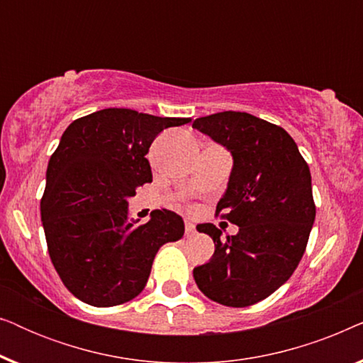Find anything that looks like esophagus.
I'll return each instance as SVG.
<instances>
[{"label": "esophagus", "instance_id": "1", "mask_svg": "<svg viewBox=\"0 0 363 363\" xmlns=\"http://www.w3.org/2000/svg\"><path fill=\"white\" fill-rule=\"evenodd\" d=\"M196 233V230H195V225H193L191 221H186L185 223V235L186 236H193Z\"/></svg>", "mask_w": 363, "mask_h": 363}]
</instances>
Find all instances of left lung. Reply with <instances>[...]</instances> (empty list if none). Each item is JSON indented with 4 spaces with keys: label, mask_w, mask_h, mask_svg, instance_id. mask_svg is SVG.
Returning a JSON list of instances; mask_svg holds the SVG:
<instances>
[{
    "label": "left lung",
    "mask_w": 363,
    "mask_h": 363,
    "mask_svg": "<svg viewBox=\"0 0 363 363\" xmlns=\"http://www.w3.org/2000/svg\"><path fill=\"white\" fill-rule=\"evenodd\" d=\"M193 128L233 155L228 190L216 205L235 236L198 225L215 242L206 264L193 269L208 299L228 307L256 304L284 284L304 255L315 220L311 172L284 128L246 112L200 117Z\"/></svg>",
    "instance_id": "left-lung-1"
}]
</instances>
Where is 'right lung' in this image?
Wrapping results in <instances>:
<instances>
[{
    "label": "right lung",
    "mask_w": 363,
    "mask_h": 363,
    "mask_svg": "<svg viewBox=\"0 0 363 363\" xmlns=\"http://www.w3.org/2000/svg\"><path fill=\"white\" fill-rule=\"evenodd\" d=\"M191 118L104 108L62 133L46 172L41 220L59 277L79 301L112 307L137 297L160 246L185 233L182 216L152 211L128 221L127 198L152 182L148 148L162 130Z\"/></svg>",
    "instance_id": "add662e5"
}]
</instances>
